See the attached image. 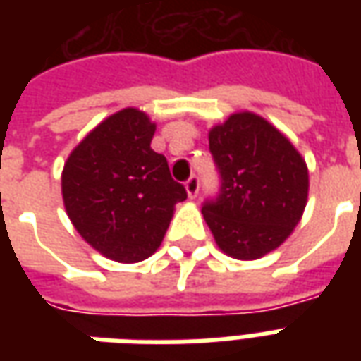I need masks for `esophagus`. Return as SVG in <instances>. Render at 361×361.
I'll return each mask as SVG.
<instances>
[{
    "label": "esophagus",
    "instance_id": "obj_1",
    "mask_svg": "<svg viewBox=\"0 0 361 361\" xmlns=\"http://www.w3.org/2000/svg\"><path fill=\"white\" fill-rule=\"evenodd\" d=\"M185 191H188V195L191 197V199L199 193V178H197V176H191V178L185 181Z\"/></svg>",
    "mask_w": 361,
    "mask_h": 361
}]
</instances>
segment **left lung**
I'll return each mask as SVG.
<instances>
[{
	"label": "left lung",
	"instance_id": "8db88e82",
	"mask_svg": "<svg viewBox=\"0 0 361 361\" xmlns=\"http://www.w3.org/2000/svg\"><path fill=\"white\" fill-rule=\"evenodd\" d=\"M222 188L204 203V222L228 257H265L302 220L310 172L286 135L253 111H235L209 131Z\"/></svg>",
	"mask_w": 361,
	"mask_h": 361
}]
</instances>
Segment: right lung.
<instances>
[{
  "instance_id": "obj_1",
  "label": "right lung",
  "mask_w": 361,
  "mask_h": 361,
  "mask_svg": "<svg viewBox=\"0 0 361 361\" xmlns=\"http://www.w3.org/2000/svg\"><path fill=\"white\" fill-rule=\"evenodd\" d=\"M157 123L139 108L100 121L67 157L66 212L85 242L118 263H139L160 247L176 204L188 199L162 154L150 149Z\"/></svg>"
}]
</instances>
